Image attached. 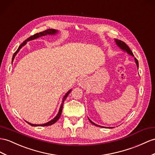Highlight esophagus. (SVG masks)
I'll list each match as a JSON object with an SVG mask.
<instances>
[{"instance_id":"34e87169","label":"esophagus","mask_w":155,"mask_h":155,"mask_svg":"<svg viewBox=\"0 0 155 155\" xmlns=\"http://www.w3.org/2000/svg\"><path fill=\"white\" fill-rule=\"evenodd\" d=\"M87 82H88V78L85 77H82L78 79V84L81 87H85L87 84Z\"/></svg>"}]
</instances>
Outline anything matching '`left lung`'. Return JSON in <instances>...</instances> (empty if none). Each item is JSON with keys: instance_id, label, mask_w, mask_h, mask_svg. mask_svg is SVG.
<instances>
[{"instance_id": "1", "label": "left lung", "mask_w": 155, "mask_h": 155, "mask_svg": "<svg viewBox=\"0 0 155 155\" xmlns=\"http://www.w3.org/2000/svg\"><path fill=\"white\" fill-rule=\"evenodd\" d=\"M114 41H115V42H116V44H117V45L119 48H120L122 50L125 51V52H126L127 54H128L129 55H132V56H134V54H133V53H132V50H131L130 49V48L128 46V45H127L125 42H124L122 41H120V40H118V39H117V38L114 39ZM134 59H135V62H136L137 67V69H138V68H139V63H138L137 59L136 58H134ZM88 120H89V121H90L91 123H92V124H94V126L100 127V128H113V127H105V126H100V125H97V124H96V123H94V122H92V120H91L89 118H88Z\"/></svg>"}]
</instances>
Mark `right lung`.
<instances>
[{"label":"right lung","instance_id":"right-lung-1","mask_svg":"<svg viewBox=\"0 0 155 155\" xmlns=\"http://www.w3.org/2000/svg\"><path fill=\"white\" fill-rule=\"evenodd\" d=\"M58 32H59L58 30L54 29H47V30H45V31H42V32H41V33H36L35 35H33V36H31V37H29L28 38L26 39L25 41L24 42H23L20 46H19V48H18V49L17 50V51H15V53L14 54V55H13V57H12V61H14V58H15V55H16L19 52V50H20L23 46H24L26 45V44H27V42H28V41H33V40L38 38H39V37H42V36H46V35H55L58 34ZM71 90H72V89L69 90L68 91V92H67L65 94V96H63V99H62V103H61V105H60V107H59V111H58V114H57V115L55 116L53 119H51V120H50L49 122H46V123H45V124H31V123H30V122H27V121H26V122H27V123H28V124H29V125L32 126H50V125L54 124V123H55V122H56L58 120V119L59 118V117H61V112H62V109H63V103H64L65 100H66V98L67 97V96H69V94L71 93Z\"/></svg>","mask_w":155,"mask_h":155}]
</instances>
